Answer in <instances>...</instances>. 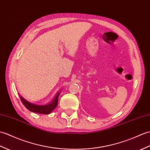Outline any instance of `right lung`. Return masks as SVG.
Here are the masks:
<instances>
[{"label":"right lung","mask_w":150,"mask_h":150,"mask_svg":"<svg viewBox=\"0 0 150 150\" xmlns=\"http://www.w3.org/2000/svg\"><path fill=\"white\" fill-rule=\"evenodd\" d=\"M59 95H60V93H58L57 94V95L55 96L54 100H52V102H51L48 104H47V105H36V104L30 103L28 102V101L24 99L22 96H20V98L24 106H25L28 110L31 111V112L43 114H50L52 111H53L55 108L57 107L59 100L58 97Z\"/></svg>","instance_id":"add662e5"}]
</instances>
